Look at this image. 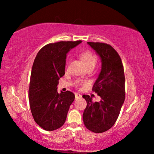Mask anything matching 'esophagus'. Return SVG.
I'll use <instances>...</instances> for the list:
<instances>
[{
    "instance_id": "34e87169",
    "label": "esophagus",
    "mask_w": 154,
    "mask_h": 154,
    "mask_svg": "<svg viewBox=\"0 0 154 154\" xmlns=\"http://www.w3.org/2000/svg\"><path fill=\"white\" fill-rule=\"evenodd\" d=\"M82 95L79 94H75V99H80L82 98Z\"/></svg>"
}]
</instances>
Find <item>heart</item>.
<instances>
[{
	"instance_id": "obj_1",
	"label": "heart",
	"mask_w": 154,
	"mask_h": 154,
	"mask_svg": "<svg viewBox=\"0 0 154 154\" xmlns=\"http://www.w3.org/2000/svg\"><path fill=\"white\" fill-rule=\"evenodd\" d=\"M82 59L83 60L84 64L86 65V66L87 67L88 66H91V65H96V63L97 61V57L91 51H84L82 54L81 55ZM79 84H85L86 82H78Z\"/></svg>"
}]
</instances>
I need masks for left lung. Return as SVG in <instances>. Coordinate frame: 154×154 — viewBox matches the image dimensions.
<instances>
[{"label":"left lung","instance_id":"1","mask_svg":"<svg viewBox=\"0 0 154 154\" xmlns=\"http://www.w3.org/2000/svg\"><path fill=\"white\" fill-rule=\"evenodd\" d=\"M87 44L101 60V70L93 86V91L101 100L93 102L92 97L84 95L87 105L83 113L86 128L101 133L111 128L119 115L125 100V76L119 54L109 45L101 42Z\"/></svg>","mask_w":154,"mask_h":154}]
</instances>
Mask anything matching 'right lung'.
<instances>
[{"label":"right lung","mask_w":154,"mask_h":154,"mask_svg":"<svg viewBox=\"0 0 154 154\" xmlns=\"http://www.w3.org/2000/svg\"><path fill=\"white\" fill-rule=\"evenodd\" d=\"M82 42L68 41L43 47L35 58L31 70L29 99L35 122L45 131L59 128L66 120L75 94L57 91L58 80L65 75L67 54Z\"/></svg>","instance_id":"add662e5"}]
</instances>
